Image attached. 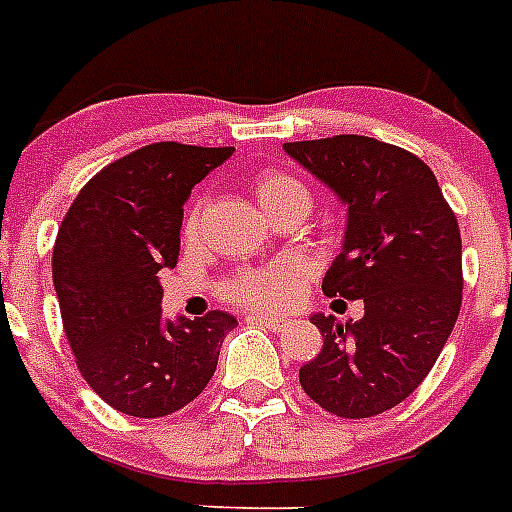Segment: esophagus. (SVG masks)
<instances>
[{"mask_svg": "<svg viewBox=\"0 0 512 512\" xmlns=\"http://www.w3.org/2000/svg\"><path fill=\"white\" fill-rule=\"evenodd\" d=\"M248 320L251 322H261V325H269L272 330H277V333H282V330H288L290 325H293V320L290 317H277V314H248Z\"/></svg>", "mask_w": 512, "mask_h": 512, "instance_id": "obj_1", "label": "esophagus"}]
</instances>
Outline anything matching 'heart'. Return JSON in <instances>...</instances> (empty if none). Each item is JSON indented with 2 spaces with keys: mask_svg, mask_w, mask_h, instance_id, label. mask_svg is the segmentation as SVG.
<instances>
[{
  "mask_svg": "<svg viewBox=\"0 0 512 512\" xmlns=\"http://www.w3.org/2000/svg\"><path fill=\"white\" fill-rule=\"evenodd\" d=\"M253 198L267 211L269 219H275L282 211L301 208L309 211L312 195L288 171H264L253 179ZM200 222V208H192L185 219V237H195ZM301 285V272L293 264H269L259 269H243L227 282V296L235 298L237 304L245 306H277L285 304L288 298L298 293Z\"/></svg>",
  "mask_w": 512,
  "mask_h": 512,
  "instance_id": "b5f03b06",
  "label": "heart"
}]
</instances>
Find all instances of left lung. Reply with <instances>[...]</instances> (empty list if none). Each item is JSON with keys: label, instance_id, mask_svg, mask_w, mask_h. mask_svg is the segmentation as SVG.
<instances>
[{"label": "left lung", "instance_id": "obj_1", "mask_svg": "<svg viewBox=\"0 0 512 512\" xmlns=\"http://www.w3.org/2000/svg\"><path fill=\"white\" fill-rule=\"evenodd\" d=\"M282 147L349 208L325 296L365 301V317L346 325L314 314L322 351L298 380L330 415L372 418L423 383L455 327L463 304L457 216L433 171L404 147L359 134Z\"/></svg>", "mask_w": 512, "mask_h": 512}]
</instances>
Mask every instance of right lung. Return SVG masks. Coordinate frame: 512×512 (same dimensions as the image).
<instances>
[{
  "label": "right lung",
  "mask_w": 512,
  "mask_h": 512,
  "mask_svg": "<svg viewBox=\"0 0 512 512\" xmlns=\"http://www.w3.org/2000/svg\"><path fill=\"white\" fill-rule=\"evenodd\" d=\"M235 147L155 142L94 174L68 208L55 248L63 327L81 375L102 402L134 418H166L206 388L227 312L163 320L161 275L179 256L190 190Z\"/></svg>",
  "instance_id": "obj_1"
}]
</instances>
